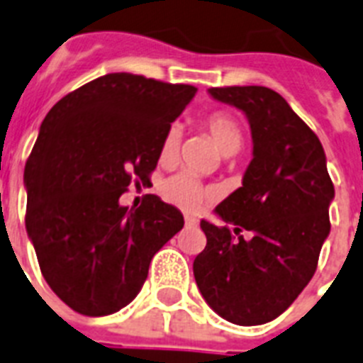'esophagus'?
Returning <instances> with one entry per match:
<instances>
[{
  "instance_id": "esophagus-1",
  "label": "esophagus",
  "mask_w": 363,
  "mask_h": 363,
  "mask_svg": "<svg viewBox=\"0 0 363 363\" xmlns=\"http://www.w3.org/2000/svg\"><path fill=\"white\" fill-rule=\"evenodd\" d=\"M196 222H198V218L192 215H184V224L186 226H196Z\"/></svg>"
}]
</instances>
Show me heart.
<instances>
[{
	"label": "heart",
	"mask_w": 363,
	"mask_h": 363,
	"mask_svg": "<svg viewBox=\"0 0 363 363\" xmlns=\"http://www.w3.org/2000/svg\"><path fill=\"white\" fill-rule=\"evenodd\" d=\"M205 130L213 137L216 147L224 156H232L241 148L242 130L238 118L226 111H215L203 121ZM182 141V130L179 124H171L165 131L162 145H160V162L169 164L177 158ZM162 194L169 203L182 207V209H198L205 199L211 198L213 192L203 182L196 179L192 173H177L164 182Z\"/></svg>",
	"instance_id": "b5f03b06"
}]
</instances>
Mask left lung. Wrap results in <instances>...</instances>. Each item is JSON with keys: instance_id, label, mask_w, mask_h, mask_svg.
I'll list each match as a JSON object with an SVG mask.
<instances>
[{"instance_id": "1", "label": "left lung", "mask_w": 363, "mask_h": 363, "mask_svg": "<svg viewBox=\"0 0 363 363\" xmlns=\"http://www.w3.org/2000/svg\"><path fill=\"white\" fill-rule=\"evenodd\" d=\"M209 94L245 113L252 160L242 186L215 209L224 226L201 220L207 245L194 277L216 315L258 326L282 315L315 275L335 190L318 137L281 94L265 86Z\"/></svg>"}]
</instances>
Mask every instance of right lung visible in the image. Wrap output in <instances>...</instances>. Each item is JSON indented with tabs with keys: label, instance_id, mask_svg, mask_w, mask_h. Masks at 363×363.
Wrapping results in <instances>:
<instances>
[{
	"label": "right lung",
	"instance_id": "right-lung-1",
	"mask_svg": "<svg viewBox=\"0 0 363 363\" xmlns=\"http://www.w3.org/2000/svg\"><path fill=\"white\" fill-rule=\"evenodd\" d=\"M198 88L109 73L62 98L26 162V230L52 292L86 316L113 315L147 281L150 259L184 226L158 196L128 209L121 196L147 181L165 131Z\"/></svg>",
	"mask_w": 363,
	"mask_h": 363
}]
</instances>
